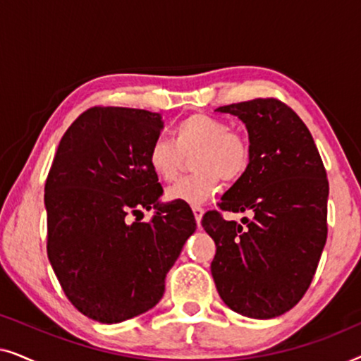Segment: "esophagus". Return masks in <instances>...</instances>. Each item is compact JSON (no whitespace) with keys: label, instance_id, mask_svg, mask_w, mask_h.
<instances>
[{"label":"esophagus","instance_id":"obj_1","mask_svg":"<svg viewBox=\"0 0 361 361\" xmlns=\"http://www.w3.org/2000/svg\"><path fill=\"white\" fill-rule=\"evenodd\" d=\"M192 212H194V216H195V221H197V225H200L202 215H204V209H202L200 205H192Z\"/></svg>","mask_w":361,"mask_h":361}]
</instances>
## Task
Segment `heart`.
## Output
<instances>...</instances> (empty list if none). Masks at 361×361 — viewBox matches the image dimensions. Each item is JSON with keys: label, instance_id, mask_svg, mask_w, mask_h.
Returning <instances> with one entry per match:
<instances>
[{"label": "heart", "instance_id": "b5f03b06", "mask_svg": "<svg viewBox=\"0 0 361 361\" xmlns=\"http://www.w3.org/2000/svg\"><path fill=\"white\" fill-rule=\"evenodd\" d=\"M194 152L192 167L197 172L169 187L167 200L192 205L205 202L220 189L221 179H241L251 161V146L243 133L230 130L220 118L194 113L174 126L172 141L156 137L151 142L147 162L161 180L172 182L180 174L184 156Z\"/></svg>", "mask_w": 361, "mask_h": 361}]
</instances>
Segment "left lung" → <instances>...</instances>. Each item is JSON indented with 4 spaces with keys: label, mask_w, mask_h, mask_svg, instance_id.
<instances>
[{
    "label": "left lung",
    "mask_w": 361,
    "mask_h": 361,
    "mask_svg": "<svg viewBox=\"0 0 361 361\" xmlns=\"http://www.w3.org/2000/svg\"><path fill=\"white\" fill-rule=\"evenodd\" d=\"M215 111L246 125L245 176L209 210L202 226L215 241L210 269L220 298L246 317L273 319L309 289L327 240L329 180L312 135L278 98L231 103ZM254 212L240 226L221 211Z\"/></svg>",
    "instance_id": "left-lung-1"
}]
</instances>
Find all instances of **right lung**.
I'll return each instance as SVG.
<instances>
[{"label": "right lung", "mask_w": 361, "mask_h": 361, "mask_svg": "<svg viewBox=\"0 0 361 361\" xmlns=\"http://www.w3.org/2000/svg\"><path fill=\"white\" fill-rule=\"evenodd\" d=\"M159 113L93 106L68 126L44 187L47 256L67 299L83 315L118 324L154 307L166 274L195 231L189 204L159 205L147 162ZM156 206L151 222L127 215Z\"/></svg>", "instance_id": "right-lung-1"}]
</instances>
